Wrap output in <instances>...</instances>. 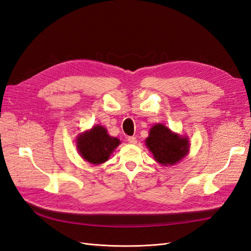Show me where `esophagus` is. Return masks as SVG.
Instances as JSON below:
<instances>
[{
	"mask_svg": "<svg viewBox=\"0 0 251 251\" xmlns=\"http://www.w3.org/2000/svg\"><path fill=\"white\" fill-rule=\"evenodd\" d=\"M127 142L131 144H135L137 143V138L134 137V136H130V137H127Z\"/></svg>",
	"mask_w": 251,
	"mask_h": 251,
	"instance_id": "1",
	"label": "esophagus"
}]
</instances>
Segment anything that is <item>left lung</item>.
Returning a JSON list of instances; mask_svg holds the SVG:
<instances>
[{"instance_id":"1","label":"left lung","mask_w":251,"mask_h":251,"mask_svg":"<svg viewBox=\"0 0 251 251\" xmlns=\"http://www.w3.org/2000/svg\"><path fill=\"white\" fill-rule=\"evenodd\" d=\"M146 146L155 161L164 166L177 164L189 153V140L186 136L173 132L163 124H156L151 127Z\"/></svg>"}]
</instances>
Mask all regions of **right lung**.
<instances>
[{"mask_svg": "<svg viewBox=\"0 0 251 251\" xmlns=\"http://www.w3.org/2000/svg\"><path fill=\"white\" fill-rule=\"evenodd\" d=\"M120 144V140L108 134L107 128L100 125L79 133L76 137V149L83 160L100 165L110 158L111 154Z\"/></svg>", "mask_w": 251, "mask_h": 251, "instance_id": "add662e5", "label": "right lung"}]
</instances>
